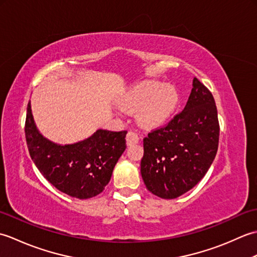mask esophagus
<instances>
[{
	"instance_id": "34e87169",
	"label": "esophagus",
	"mask_w": 257,
	"mask_h": 257,
	"mask_svg": "<svg viewBox=\"0 0 257 257\" xmlns=\"http://www.w3.org/2000/svg\"><path fill=\"white\" fill-rule=\"evenodd\" d=\"M125 140H127V146H133L139 143V136L136 133L129 132L127 134V137H125Z\"/></svg>"
}]
</instances>
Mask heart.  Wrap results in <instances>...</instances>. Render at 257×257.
Segmentation results:
<instances>
[{
	"label": "heart",
	"instance_id": "1",
	"mask_svg": "<svg viewBox=\"0 0 257 257\" xmlns=\"http://www.w3.org/2000/svg\"><path fill=\"white\" fill-rule=\"evenodd\" d=\"M178 102L179 94L174 86L144 81L136 85L120 99L119 107L125 112L138 110V122L146 128H156L171 117Z\"/></svg>",
	"mask_w": 257,
	"mask_h": 257
}]
</instances>
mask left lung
<instances>
[{"instance_id":"left-lung-1","label":"left lung","mask_w":257,"mask_h":257,"mask_svg":"<svg viewBox=\"0 0 257 257\" xmlns=\"http://www.w3.org/2000/svg\"><path fill=\"white\" fill-rule=\"evenodd\" d=\"M219 136L214 98L194 77L183 110L144 139L140 172L147 189L170 200L195 187L214 160Z\"/></svg>"}]
</instances>
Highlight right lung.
<instances>
[{"label":"right lung","instance_id":"add662e5","mask_svg":"<svg viewBox=\"0 0 257 257\" xmlns=\"http://www.w3.org/2000/svg\"><path fill=\"white\" fill-rule=\"evenodd\" d=\"M125 135L98 129L78 143H53L37 129L31 101L27 105L25 137L33 162L48 182L76 199H90L102 192L125 150Z\"/></svg>","mask_w":257,"mask_h":257}]
</instances>
